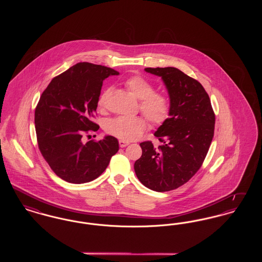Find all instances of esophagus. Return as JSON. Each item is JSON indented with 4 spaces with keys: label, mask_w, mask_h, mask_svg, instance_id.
<instances>
[{
    "label": "esophagus",
    "mask_w": 262,
    "mask_h": 262,
    "mask_svg": "<svg viewBox=\"0 0 262 262\" xmlns=\"http://www.w3.org/2000/svg\"><path fill=\"white\" fill-rule=\"evenodd\" d=\"M119 144H120V147H125V146H127L128 144H129V142L128 141H125V140H120L119 141Z\"/></svg>",
    "instance_id": "obj_1"
}]
</instances>
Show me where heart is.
Returning a JSON list of instances; mask_svg holds the SVG:
<instances>
[{
	"mask_svg": "<svg viewBox=\"0 0 262 262\" xmlns=\"http://www.w3.org/2000/svg\"><path fill=\"white\" fill-rule=\"evenodd\" d=\"M127 88L137 99H140L139 109L154 126L162 125L168 119L171 109L169 97L160 92H154V88L147 79L142 76L134 75L126 79ZM111 88L106 89L100 96L98 106L106 107L111 95ZM147 127V121L142 116H120L110 120L106 125V132L123 140H135L141 137Z\"/></svg>",
	"mask_w": 262,
	"mask_h": 262,
	"instance_id": "1",
	"label": "heart"
}]
</instances>
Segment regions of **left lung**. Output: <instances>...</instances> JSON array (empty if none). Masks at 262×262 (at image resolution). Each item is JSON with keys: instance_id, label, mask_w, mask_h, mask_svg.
Masks as SVG:
<instances>
[{"instance_id": "8db88e82", "label": "left lung", "mask_w": 262, "mask_h": 262, "mask_svg": "<svg viewBox=\"0 0 262 262\" xmlns=\"http://www.w3.org/2000/svg\"><path fill=\"white\" fill-rule=\"evenodd\" d=\"M145 72L161 76L169 93V118L154 136L161 145L140 143L141 157L135 172L142 185L155 191H169L188 182L200 170L214 136L215 114L205 89L182 71L146 68Z\"/></svg>"}]
</instances>
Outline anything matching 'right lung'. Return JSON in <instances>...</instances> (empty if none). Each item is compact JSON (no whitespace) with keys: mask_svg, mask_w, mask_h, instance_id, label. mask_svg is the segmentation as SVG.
I'll return each instance as SVG.
<instances>
[{"mask_svg":"<svg viewBox=\"0 0 262 262\" xmlns=\"http://www.w3.org/2000/svg\"><path fill=\"white\" fill-rule=\"evenodd\" d=\"M119 73L91 62H77L54 77L35 109L38 147L54 173L72 184L88 183L102 174L119 150L116 137L82 142L97 132L92 122L103 80Z\"/></svg>","mask_w":262,"mask_h":262,"instance_id":"right-lung-1","label":"right lung"}]
</instances>
